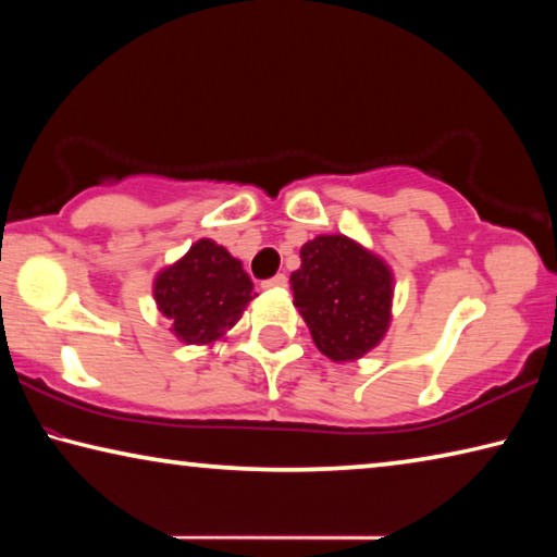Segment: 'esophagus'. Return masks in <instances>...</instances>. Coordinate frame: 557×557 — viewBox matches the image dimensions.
<instances>
[{
  "instance_id": "34e87169",
  "label": "esophagus",
  "mask_w": 557,
  "mask_h": 557,
  "mask_svg": "<svg viewBox=\"0 0 557 557\" xmlns=\"http://www.w3.org/2000/svg\"><path fill=\"white\" fill-rule=\"evenodd\" d=\"M262 287H265V289H282V287H287V275L270 277V280L262 282Z\"/></svg>"
}]
</instances>
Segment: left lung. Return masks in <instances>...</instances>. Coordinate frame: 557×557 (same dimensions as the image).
<instances>
[{
  "label": "left lung",
  "mask_w": 557,
  "mask_h": 557,
  "mask_svg": "<svg viewBox=\"0 0 557 557\" xmlns=\"http://www.w3.org/2000/svg\"><path fill=\"white\" fill-rule=\"evenodd\" d=\"M299 258V270L289 275L292 295L314 346L336 363L373 351L393 319L388 262L344 233L307 240Z\"/></svg>",
  "instance_id": "1"
}]
</instances>
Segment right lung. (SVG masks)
<instances>
[{
  "mask_svg": "<svg viewBox=\"0 0 557 557\" xmlns=\"http://www.w3.org/2000/svg\"><path fill=\"white\" fill-rule=\"evenodd\" d=\"M152 295L174 336L188 346H213L240 322L252 297L243 262L211 238L196 240L154 275Z\"/></svg>",
  "mask_w": 557,
  "mask_h": 557,
  "instance_id": "right-lung-1",
  "label": "right lung"
}]
</instances>
